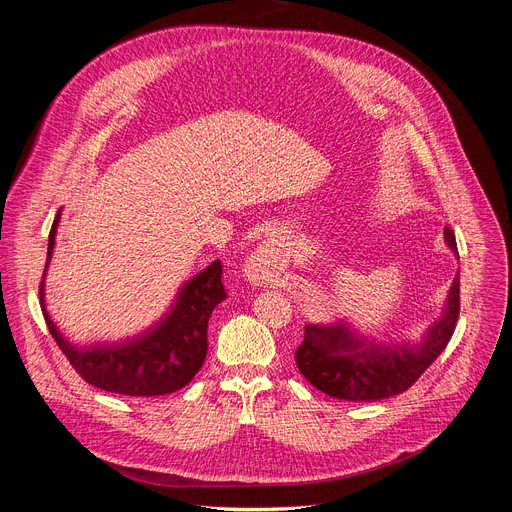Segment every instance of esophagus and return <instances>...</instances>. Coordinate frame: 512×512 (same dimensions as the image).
Instances as JSON below:
<instances>
[{
	"mask_svg": "<svg viewBox=\"0 0 512 512\" xmlns=\"http://www.w3.org/2000/svg\"><path fill=\"white\" fill-rule=\"evenodd\" d=\"M278 253H280V240L278 236L265 238L261 245L255 249V253L247 261V272L251 280H267L272 274H276L278 267Z\"/></svg>",
	"mask_w": 512,
	"mask_h": 512,
	"instance_id": "1",
	"label": "esophagus"
}]
</instances>
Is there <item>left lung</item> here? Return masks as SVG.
I'll return each mask as SVG.
<instances>
[{"instance_id": "8db88e82", "label": "left lung", "mask_w": 512, "mask_h": 512, "mask_svg": "<svg viewBox=\"0 0 512 512\" xmlns=\"http://www.w3.org/2000/svg\"><path fill=\"white\" fill-rule=\"evenodd\" d=\"M446 245L456 253V238L444 230ZM461 309V278L456 274L442 317L417 342H380L367 338L348 321L307 326L297 348V367L305 380L328 396L373 402L409 390L452 338Z\"/></svg>"}]
</instances>
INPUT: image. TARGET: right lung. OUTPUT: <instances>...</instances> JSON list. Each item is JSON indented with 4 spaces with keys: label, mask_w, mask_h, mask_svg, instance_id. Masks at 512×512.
I'll return each mask as SVG.
<instances>
[{
    "label": "right lung",
    "mask_w": 512,
    "mask_h": 512,
    "mask_svg": "<svg viewBox=\"0 0 512 512\" xmlns=\"http://www.w3.org/2000/svg\"><path fill=\"white\" fill-rule=\"evenodd\" d=\"M60 211L53 220L47 242L51 261ZM45 274L39 297L47 328L66 359L85 382L105 392L124 396H161L184 388L201 369L207 355V324L211 311L226 299L220 259L207 265L195 278L184 282L180 292L155 326L122 342L78 346L64 338L45 309Z\"/></svg>",
    "instance_id": "obj_1"
}]
</instances>
